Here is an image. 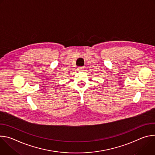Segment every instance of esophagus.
<instances>
[{"instance_id":"34e87169","label":"esophagus","mask_w":155,"mask_h":155,"mask_svg":"<svg viewBox=\"0 0 155 155\" xmlns=\"http://www.w3.org/2000/svg\"><path fill=\"white\" fill-rule=\"evenodd\" d=\"M78 70L80 71H83V70H84V67H83V66H80V67H78Z\"/></svg>"}]
</instances>
